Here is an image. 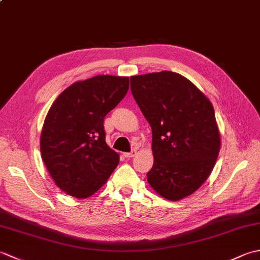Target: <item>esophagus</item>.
I'll use <instances>...</instances> for the list:
<instances>
[{"label":"esophagus","mask_w":260,"mask_h":260,"mask_svg":"<svg viewBox=\"0 0 260 260\" xmlns=\"http://www.w3.org/2000/svg\"><path fill=\"white\" fill-rule=\"evenodd\" d=\"M136 150H133V151H131V152H128V153H124V156L126 157V158H131V157H133V156H135L136 155Z\"/></svg>","instance_id":"esophagus-1"}]
</instances>
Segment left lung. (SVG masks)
I'll return each mask as SVG.
<instances>
[{"label": "left lung", "instance_id": "8db88e82", "mask_svg": "<svg viewBox=\"0 0 260 260\" xmlns=\"http://www.w3.org/2000/svg\"><path fill=\"white\" fill-rule=\"evenodd\" d=\"M131 90L152 128L147 182L171 201L192 194L211 173L220 150L212 104L190 80L167 70L131 77Z\"/></svg>", "mask_w": 260, "mask_h": 260}]
</instances>
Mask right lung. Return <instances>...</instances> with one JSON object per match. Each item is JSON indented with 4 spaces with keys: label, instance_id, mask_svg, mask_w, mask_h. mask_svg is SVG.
<instances>
[{
    "label": "right lung",
    "instance_id": "1",
    "mask_svg": "<svg viewBox=\"0 0 260 260\" xmlns=\"http://www.w3.org/2000/svg\"><path fill=\"white\" fill-rule=\"evenodd\" d=\"M128 87V77L95 76L64 89L49 109L41 156L54 183L67 194L90 197L118 165L119 155L105 140L104 118Z\"/></svg>",
    "mask_w": 260,
    "mask_h": 260
}]
</instances>
